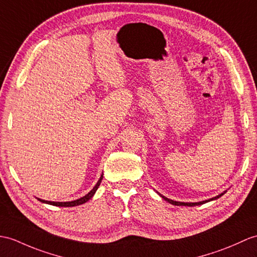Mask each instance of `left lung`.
Returning <instances> with one entry per match:
<instances>
[{
    "instance_id": "1",
    "label": "left lung",
    "mask_w": 257,
    "mask_h": 257,
    "mask_svg": "<svg viewBox=\"0 0 257 257\" xmlns=\"http://www.w3.org/2000/svg\"><path fill=\"white\" fill-rule=\"evenodd\" d=\"M222 195H223V194L219 195V196H217V197H214V198L208 199V200H204V201H199V202H181V201H174V200H171V199L166 198V197H164V196H162V195H161V197H162V198H163L164 200L169 201L170 204H172V205H175V206H189V207H192V206H198V205L206 204V202H208V201H210V200H213V199H217V198H219V197H221Z\"/></svg>"
}]
</instances>
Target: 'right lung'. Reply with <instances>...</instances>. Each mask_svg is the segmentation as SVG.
I'll use <instances>...</instances> for the list:
<instances>
[{"label":"right lung","mask_w":257,"mask_h":257,"mask_svg":"<svg viewBox=\"0 0 257 257\" xmlns=\"http://www.w3.org/2000/svg\"><path fill=\"white\" fill-rule=\"evenodd\" d=\"M101 180H103V175L100 176V178L98 180V182L96 183V185H95L94 188L89 192L88 194H86L84 197H82V198L80 199H76V200H73V201H65V202H59V201H47V200H43V199H39L41 202H45V204H49V205H52V206H58V207H74V206H79V205H82L84 204V202H86L87 200H89L93 197V195L95 194V192H96L99 184L101 182Z\"/></svg>","instance_id":"right-lung-1"}]
</instances>
